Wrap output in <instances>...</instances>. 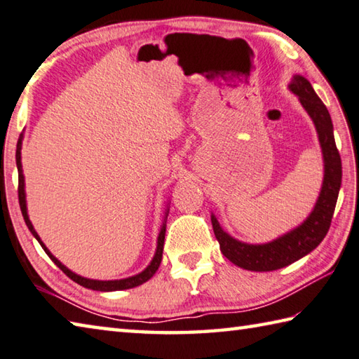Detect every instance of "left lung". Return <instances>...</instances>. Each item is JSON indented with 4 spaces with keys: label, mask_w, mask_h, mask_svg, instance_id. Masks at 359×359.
<instances>
[{
    "label": "left lung",
    "mask_w": 359,
    "mask_h": 359,
    "mask_svg": "<svg viewBox=\"0 0 359 359\" xmlns=\"http://www.w3.org/2000/svg\"><path fill=\"white\" fill-rule=\"evenodd\" d=\"M289 89L298 95L299 103L308 111L316 126L323 154V184L314 210L309 213V217L295 229L269 243L250 245L238 242L223 231L218 219L212 215L213 232L219 243L221 252L232 264L250 271H273L283 269L316 250L330 229L339 190H341L342 163L336 147L333 122H331L327 107L318 99L311 83L302 75H293Z\"/></svg>",
    "instance_id": "left-lung-1"
}]
</instances>
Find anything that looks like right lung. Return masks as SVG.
Here are the masks:
<instances>
[{
	"mask_svg": "<svg viewBox=\"0 0 359 359\" xmlns=\"http://www.w3.org/2000/svg\"><path fill=\"white\" fill-rule=\"evenodd\" d=\"M22 140L23 136L20 135V140L17 142V152H15V161H17V169H18V202H20V208H22V215L25 218V223L28 226V229L31 231L32 236L36 237V240L41 246L45 250V252L48 254V257L53 260V262L60 266V269L66 273V275L72 279V281H75L76 284L83 285V287L86 289H93V290H100V292H113V290H126V289H133L136 285H141L144 284L146 281H149L154 275L155 271L158 270V266L161 264V257H163V245H165V233H166V219L165 223H163L160 233H158V240H157V251H155V256L152 259V262L147 265L146 270H142L141 273L135 276H130L126 279H114V281H99V279H88V278H83L80 275H76V273L70 271L66 265H62L60 260H57L53 254L48 251V248L43 245V242L39 237V233L36 232L34 226L31 224L29 217H28V208H26V194H25V177H23V169H22ZM168 212L169 208L166 210V217H168Z\"/></svg>",
	"mask_w": 359,
	"mask_h": 359,
	"instance_id": "obj_1",
	"label": "right lung"
}]
</instances>
